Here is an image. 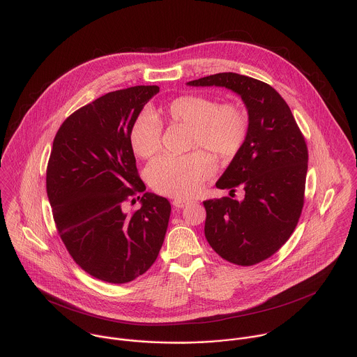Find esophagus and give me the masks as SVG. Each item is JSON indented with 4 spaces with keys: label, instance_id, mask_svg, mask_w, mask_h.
Returning <instances> with one entry per match:
<instances>
[{
    "label": "esophagus",
    "instance_id": "esophagus-1",
    "mask_svg": "<svg viewBox=\"0 0 357 357\" xmlns=\"http://www.w3.org/2000/svg\"><path fill=\"white\" fill-rule=\"evenodd\" d=\"M173 206L174 207H177V208H181V207H184V206H187V204H190V201H187V199H181V198H176V199H173Z\"/></svg>",
    "mask_w": 357,
    "mask_h": 357
}]
</instances>
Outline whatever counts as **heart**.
<instances>
[{
    "label": "heart",
    "instance_id": "1",
    "mask_svg": "<svg viewBox=\"0 0 357 357\" xmlns=\"http://www.w3.org/2000/svg\"><path fill=\"white\" fill-rule=\"evenodd\" d=\"M162 121L190 126V147L207 149L222 159L241 151L249 132V116L239 102L184 95L132 123L129 140L136 155L150 158L162 149V128L158 123ZM214 170V159L206 151L165 153L149 165L147 177L156 192L184 198L195 195Z\"/></svg>",
    "mask_w": 357,
    "mask_h": 357
}]
</instances>
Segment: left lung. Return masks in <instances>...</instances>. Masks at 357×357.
Instances as JSON below:
<instances>
[{
  "label": "left lung",
  "instance_id": "1",
  "mask_svg": "<svg viewBox=\"0 0 357 357\" xmlns=\"http://www.w3.org/2000/svg\"><path fill=\"white\" fill-rule=\"evenodd\" d=\"M190 86H224L238 93L249 112V132L215 183L245 191L242 202L224 197L204 201V236L224 259L255 265L275 255L294 232L305 194V139L283 98L268 84L236 73H218Z\"/></svg>",
  "mask_w": 357,
  "mask_h": 357
}]
</instances>
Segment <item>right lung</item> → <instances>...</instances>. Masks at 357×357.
Listing matches in <instances>:
<instances>
[{"instance_id": "add662e5", "label": "right lung", "mask_w": 357, "mask_h": 357, "mask_svg": "<svg viewBox=\"0 0 357 357\" xmlns=\"http://www.w3.org/2000/svg\"><path fill=\"white\" fill-rule=\"evenodd\" d=\"M158 92L156 85L109 92L74 111L53 140L47 194L57 234L73 259L107 283L147 272L166 235V198L146 192L140 208L125 211L146 190L129 132Z\"/></svg>"}]
</instances>
